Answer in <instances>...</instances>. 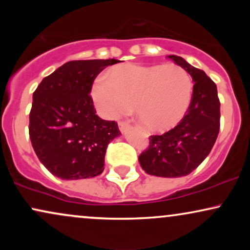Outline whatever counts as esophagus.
<instances>
[{
	"label": "esophagus",
	"mask_w": 250,
	"mask_h": 250,
	"mask_svg": "<svg viewBox=\"0 0 250 250\" xmlns=\"http://www.w3.org/2000/svg\"><path fill=\"white\" fill-rule=\"evenodd\" d=\"M119 128L121 131H125L129 128V123L125 121H120L119 122Z\"/></svg>",
	"instance_id": "obj_1"
}]
</instances>
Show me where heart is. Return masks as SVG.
Masks as SVG:
<instances>
[{
    "label": "heart",
    "mask_w": 250,
    "mask_h": 250,
    "mask_svg": "<svg viewBox=\"0 0 250 250\" xmlns=\"http://www.w3.org/2000/svg\"><path fill=\"white\" fill-rule=\"evenodd\" d=\"M193 80L175 64L119 65L102 74L93 85V99L107 119L135 113L148 130L163 133L187 113L193 97Z\"/></svg>",
    "instance_id": "heart-1"
}]
</instances>
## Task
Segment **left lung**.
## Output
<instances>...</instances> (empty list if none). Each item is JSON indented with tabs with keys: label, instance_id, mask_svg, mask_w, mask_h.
I'll list each match as a JSON object with an SVG mask.
<instances>
[{
	"label": "left lung",
	"instance_id": "obj_1",
	"mask_svg": "<svg viewBox=\"0 0 250 250\" xmlns=\"http://www.w3.org/2000/svg\"><path fill=\"white\" fill-rule=\"evenodd\" d=\"M168 57L193 77V97L176 127L149 136L148 148L140 155L139 161L149 175L180 177L190 174L210 153L220 131V100L216 84L205 71L180 56Z\"/></svg>",
	"mask_w": 250,
	"mask_h": 250
}]
</instances>
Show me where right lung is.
<instances>
[{
  "label": "right lung",
  "mask_w": 250,
  "mask_h": 250,
  "mask_svg": "<svg viewBox=\"0 0 250 250\" xmlns=\"http://www.w3.org/2000/svg\"><path fill=\"white\" fill-rule=\"evenodd\" d=\"M119 60L64 63L44 77L33 94L29 137L40 161L63 180L89 179L104 169L108 143L121 134L115 121L96 115L94 80Z\"/></svg>",
  "instance_id": "right-lung-1"
}]
</instances>
